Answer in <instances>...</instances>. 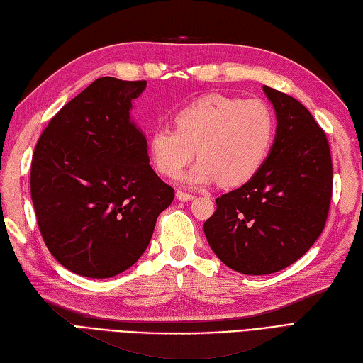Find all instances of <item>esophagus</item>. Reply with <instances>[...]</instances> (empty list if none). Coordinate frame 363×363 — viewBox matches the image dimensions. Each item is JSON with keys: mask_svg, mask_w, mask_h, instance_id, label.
<instances>
[{"mask_svg": "<svg viewBox=\"0 0 363 363\" xmlns=\"http://www.w3.org/2000/svg\"><path fill=\"white\" fill-rule=\"evenodd\" d=\"M175 197L177 200H180V202H191V200L194 199V194H189V192H184V191H177Z\"/></svg>", "mask_w": 363, "mask_h": 363, "instance_id": "34e87169", "label": "esophagus"}]
</instances>
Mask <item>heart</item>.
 Listing matches in <instances>:
<instances>
[{
	"instance_id": "1",
	"label": "heart",
	"mask_w": 363,
	"mask_h": 363,
	"mask_svg": "<svg viewBox=\"0 0 363 363\" xmlns=\"http://www.w3.org/2000/svg\"><path fill=\"white\" fill-rule=\"evenodd\" d=\"M175 128L160 127L149 136V152L158 171L179 175L196 155V166L183 177L191 184L217 179L239 186L262 167L275 136V116L261 99L208 94L177 111Z\"/></svg>"
}]
</instances>
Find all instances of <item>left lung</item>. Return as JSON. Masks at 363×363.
I'll use <instances>...</instances> for the list:
<instances>
[{"label": "left lung", "mask_w": 363, "mask_h": 363, "mask_svg": "<svg viewBox=\"0 0 363 363\" xmlns=\"http://www.w3.org/2000/svg\"><path fill=\"white\" fill-rule=\"evenodd\" d=\"M262 90L277 113L272 149L245 184L216 199L203 225L216 256L245 275L275 273L300 259L323 231L333 196L325 132L292 96Z\"/></svg>", "instance_id": "1"}]
</instances>
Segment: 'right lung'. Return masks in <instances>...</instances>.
<instances>
[{
    "instance_id": "add662e5",
    "label": "right lung",
    "mask_w": 363,
    "mask_h": 363,
    "mask_svg": "<svg viewBox=\"0 0 363 363\" xmlns=\"http://www.w3.org/2000/svg\"><path fill=\"white\" fill-rule=\"evenodd\" d=\"M146 84L96 79L50 121L32 155L40 233L55 259L77 275L110 278L132 267L174 200L130 118Z\"/></svg>"
}]
</instances>
